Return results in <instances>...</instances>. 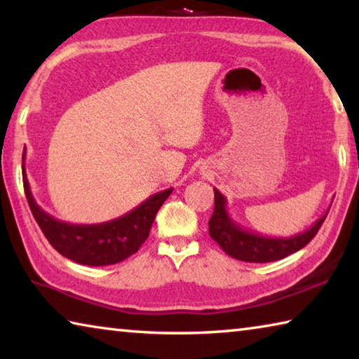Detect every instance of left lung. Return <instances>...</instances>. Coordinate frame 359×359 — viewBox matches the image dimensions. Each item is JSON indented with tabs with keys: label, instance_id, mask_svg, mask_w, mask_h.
<instances>
[{
	"label": "left lung",
	"instance_id": "8db88e82",
	"mask_svg": "<svg viewBox=\"0 0 359 359\" xmlns=\"http://www.w3.org/2000/svg\"><path fill=\"white\" fill-rule=\"evenodd\" d=\"M215 194V208L209 220V234L223 252L239 261L247 263H269V261L282 259L288 255L301 250L313 236L318 233L321 224L327 215V209L325 215H321L311 228L302 231L299 234L290 236V238H271L253 231L242 228L229 217L226 209V198L214 188Z\"/></svg>",
	"mask_w": 359,
	"mask_h": 359
}]
</instances>
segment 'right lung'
<instances>
[{
	"label": "right lung",
	"instance_id": "obj_1",
	"mask_svg": "<svg viewBox=\"0 0 359 359\" xmlns=\"http://www.w3.org/2000/svg\"><path fill=\"white\" fill-rule=\"evenodd\" d=\"M25 155L22 156L23 188L33 212L34 220L50 245L63 257L85 266H109L131 257L139 250L144 241L149 238L151 223L155 220L158 209L166 201L172 188L151 194L128 214L114 218L111 222L96 224H72L47 214L41 209L33 193L25 172Z\"/></svg>",
	"mask_w": 359,
	"mask_h": 359
}]
</instances>
